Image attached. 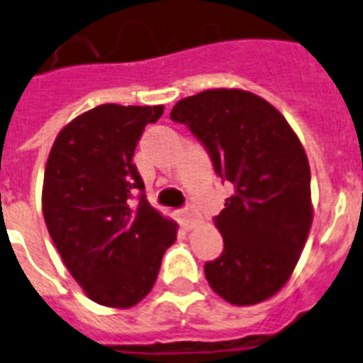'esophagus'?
Returning a JSON list of instances; mask_svg holds the SVG:
<instances>
[{
  "label": "esophagus",
  "instance_id": "34e87169",
  "mask_svg": "<svg viewBox=\"0 0 363 363\" xmlns=\"http://www.w3.org/2000/svg\"><path fill=\"white\" fill-rule=\"evenodd\" d=\"M179 216H182V222L187 229H191L196 222V209L193 206H185L184 209H179Z\"/></svg>",
  "mask_w": 363,
  "mask_h": 363
}]
</instances>
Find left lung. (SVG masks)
<instances>
[{
    "instance_id": "obj_1",
    "label": "left lung",
    "mask_w": 363,
    "mask_h": 363,
    "mask_svg": "<svg viewBox=\"0 0 363 363\" xmlns=\"http://www.w3.org/2000/svg\"><path fill=\"white\" fill-rule=\"evenodd\" d=\"M170 119L235 187L215 216L224 252L203 266L209 286L238 306L264 301L292 275L311 231V167L299 139L270 102L242 89L184 99Z\"/></svg>"
}]
</instances>
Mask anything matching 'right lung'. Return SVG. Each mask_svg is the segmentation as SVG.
Returning a JSON list of instances; mask_svg holds the SVG:
<instances>
[{
  "mask_svg": "<svg viewBox=\"0 0 363 363\" xmlns=\"http://www.w3.org/2000/svg\"><path fill=\"white\" fill-rule=\"evenodd\" d=\"M163 106L101 104L58 134L43 176L42 209L62 261L89 299L113 308L154 286L176 224L148 203L134 152Z\"/></svg>",
  "mask_w": 363,
  "mask_h": 363,
  "instance_id": "right-lung-1",
  "label": "right lung"
}]
</instances>
